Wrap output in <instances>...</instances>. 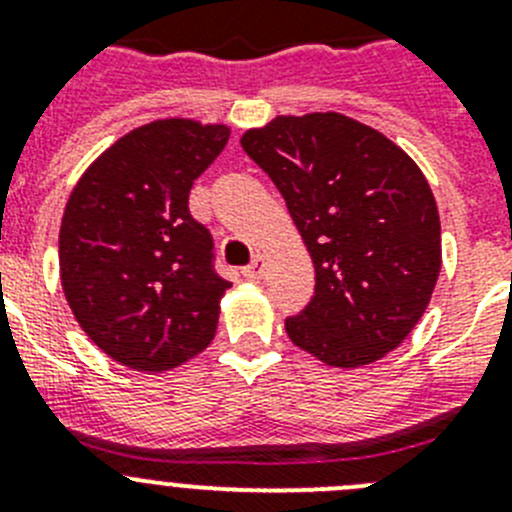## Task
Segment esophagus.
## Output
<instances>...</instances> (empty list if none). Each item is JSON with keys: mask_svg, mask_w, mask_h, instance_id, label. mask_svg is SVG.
<instances>
[{"mask_svg": "<svg viewBox=\"0 0 512 512\" xmlns=\"http://www.w3.org/2000/svg\"><path fill=\"white\" fill-rule=\"evenodd\" d=\"M264 269H266V259H264V256H261V253H256L251 264H248L246 269H243V277L253 279V282H256V279L264 277Z\"/></svg>", "mask_w": 512, "mask_h": 512, "instance_id": "1", "label": "esophagus"}]
</instances>
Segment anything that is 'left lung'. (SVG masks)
I'll list each match as a JSON object with an SVG mask.
<instances>
[{"label": "left lung", "mask_w": 512, "mask_h": 512, "mask_svg": "<svg viewBox=\"0 0 512 512\" xmlns=\"http://www.w3.org/2000/svg\"><path fill=\"white\" fill-rule=\"evenodd\" d=\"M282 192L315 266L295 346L330 366H364L405 341L441 271V220L408 153L338 112L277 117L241 138Z\"/></svg>", "instance_id": "1"}]
</instances>
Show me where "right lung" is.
<instances>
[{
  "instance_id": "right-lung-1",
  "label": "right lung",
  "mask_w": 512,
  "mask_h": 512,
  "mask_svg": "<svg viewBox=\"0 0 512 512\" xmlns=\"http://www.w3.org/2000/svg\"><path fill=\"white\" fill-rule=\"evenodd\" d=\"M228 135L179 117L148 122L71 192L58 238L63 292L84 333L130 369H174L215 336L230 282L215 271L212 233L189 212V192Z\"/></svg>"
}]
</instances>
